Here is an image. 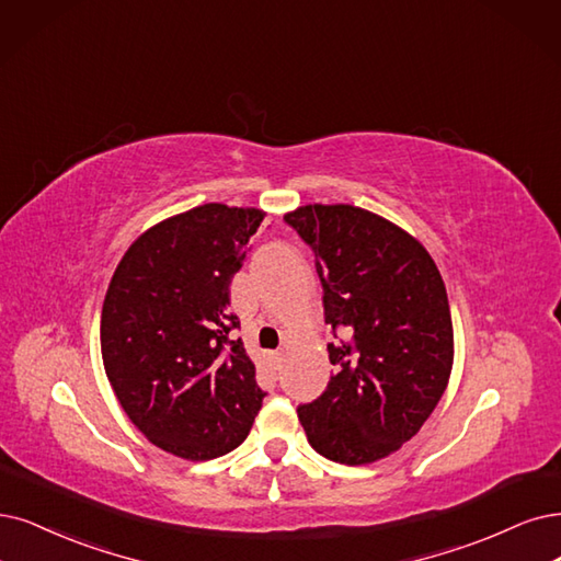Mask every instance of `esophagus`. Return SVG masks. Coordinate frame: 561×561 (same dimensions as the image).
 Here are the masks:
<instances>
[{"label":"esophagus","mask_w":561,"mask_h":561,"mask_svg":"<svg viewBox=\"0 0 561 561\" xmlns=\"http://www.w3.org/2000/svg\"><path fill=\"white\" fill-rule=\"evenodd\" d=\"M282 360H284V351H277V354H273V363L279 367L282 365Z\"/></svg>","instance_id":"esophagus-1"}]
</instances>
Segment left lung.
<instances>
[{
  "mask_svg": "<svg viewBox=\"0 0 561 561\" xmlns=\"http://www.w3.org/2000/svg\"><path fill=\"white\" fill-rule=\"evenodd\" d=\"M314 249L335 371L298 407L307 442L340 465H371L402 448L439 404L453 369L446 286L427 249L363 207L300 205L284 215Z\"/></svg>",
  "mask_w": 561,
  "mask_h": 561,
  "instance_id": "obj_1",
  "label": "left lung"
}]
</instances>
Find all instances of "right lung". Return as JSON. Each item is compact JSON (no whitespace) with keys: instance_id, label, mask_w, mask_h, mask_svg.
I'll use <instances>...</instances> for the list:
<instances>
[{"instance_id":"right-lung-1","label":"right lung","mask_w":561,"mask_h":561,"mask_svg":"<svg viewBox=\"0 0 561 561\" xmlns=\"http://www.w3.org/2000/svg\"><path fill=\"white\" fill-rule=\"evenodd\" d=\"M265 213L205 203L138 236L101 309V358L119 407L161 450L213 460L238 448L265 392L231 314V279Z\"/></svg>"}]
</instances>
